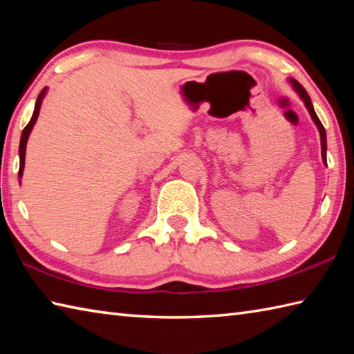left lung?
Masks as SVG:
<instances>
[{"label": "left lung", "instance_id": "left-lung-1", "mask_svg": "<svg viewBox=\"0 0 354 354\" xmlns=\"http://www.w3.org/2000/svg\"><path fill=\"white\" fill-rule=\"evenodd\" d=\"M290 81H292L293 88L296 90L297 93H299V96L302 98L304 104H306L307 109H308V112H310L311 118H313L315 124L317 126V129H319V133H321V147H322V149H321V153H322L324 162L327 164V135H325V129H324V126H322V122L319 121V118H317V115H316V112H315L313 104H311V100H310V96H308V93H307V90L304 88L296 80H290Z\"/></svg>", "mask_w": 354, "mask_h": 354}]
</instances>
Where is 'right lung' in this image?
Returning <instances> with one entry per match:
<instances>
[{
	"mask_svg": "<svg viewBox=\"0 0 354 354\" xmlns=\"http://www.w3.org/2000/svg\"><path fill=\"white\" fill-rule=\"evenodd\" d=\"M44 95H46V88L41 90V93L38 95V100H37V104H35V110H33V115L30 118V121L24 127L23 133H21V141H19V171H18V176L19 178L23 176V170H24V158H26L27 140H29V135H30V131L33 129V124L37 122V118H38V113H39V107H41V102H43Z\"/></svg>",
	"mask_w": 354,
	"mask_h": 354,
	"instance_id": "add662e5",
	"label": "right lung"
}]
</instances>
